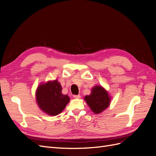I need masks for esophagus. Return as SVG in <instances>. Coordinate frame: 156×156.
Masks as SVG:
<instances>
[{
    "mask_svg": "<svg viewBox=\"0 0 156 156\" xmlns=\"http://www.w3.org/2000/svg\"><path fill=\"white\" fill-rule=\"evenodd\" d=\"M73 98H81V96L78 94V95H73Z\"/></svg>",
    "mask_w": 156,
    "mask_h": 156,
    "instance_id": "34e87169",
    "label": "esophagus"
}]
</instances>
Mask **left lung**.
I'll use <instances>...</instances> for the list:
<instances>
[{
  "label": "left lung",
  "instance_id": "left-lung-1",
  "mask_svg": "<svg viewBox=\"0 0 156 156\" xmlns=\"http://www.w3.org/2000/svg\"><path fill=\"white\" fill-rule=\"evenodd\" d=\"M84 100L91 110L96 114L104 111L110 104V98L107 92L100 86L93 88L91 94L84 97Z\"/></svg>",
  "mask_w": 156,
  "mask_h": 156
}]
</instances>
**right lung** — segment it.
<instances>
[{
  "instance_id": "1",
  "label": "right lung",
  "mask_w": 156,
  "mask_h": 156,
  "mask_svg": "<svg viewBox=\"0 0 156 156\" xmlns=\"http://www.w3.org/2000/svg\"><path fill=\"white\" fill-rule=\"evenodd\" d=\"M36 101L44 112L56 116L62 112L69 101V98L68 95H63L60 84L55 80L41 84L37 88Z\"/></svg>"
}]
</instances>
